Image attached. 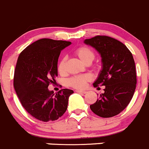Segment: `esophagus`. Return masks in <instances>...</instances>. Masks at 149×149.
<instances>
[{
  "instance_id": "1",
  "label": "esophagus",
  "mask_w": 149,
  "mask_h": 149,
  "mask_svg": "<svg viewBox=\"0 0 149 149\" xmlns=\"http://www.w3.org/2000/svg\"><path fill=\"white\" fill-rule=\"evenodd\" d=\"M76 92L79 93V94H86V91H81V90H76Z\"/></svg>"
}]
</instances>
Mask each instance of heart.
I'll return each instance as SVG.
<instances>
[{
  "label": "heart",
  "instance_id": "obj_1",
  "mask_svg": "<svg viewBox=\"0 0 149 149\" xmlns=\"http://www.w3.org/2000/svg\"><path fill=\"white\" fill-rule=\"evenodd\" d=\"M75 55L85 64H90L94 58V53L90 48L87 47H80L75 50ZM65 58H62L58 64V70L61 74L65 71ZM91 80V77L88 75H81L72 77L69 79L68 84L71 86L76 88H84L86 84Z\"/></svg>",
  "mask_w": 149,
  "mask_h": 149
}]
</instances>
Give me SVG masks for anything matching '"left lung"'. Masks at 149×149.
Here are the masks:
<instances>
[{
	"label": "left lung",
	"mask_w": 149,
	"mask_h": 149,
	"mask_svg": "<svg viewBox=\"0 0 149 149\" xmlns=\"http://www.w3.org/2000/svg\"><path fill=\"white\" fill-rule=\"evenodd\" d=\"M84 42L94 47L102 58V70L93 85L105 86L104 92L90 109L102 118L115 116L128 105L136 90L133 55L123 43L107 36H96Z\"/></svg>",
	"instance_id": "8db88e82"
}]
</instances>
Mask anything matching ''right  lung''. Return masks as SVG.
<instances>
[{"instance_id": "add662e5", "label": "right lung", "mask_w": 149, "mask_h": 149, "mask_svg": "<svg viewBox=\"0 0 149 149\" xmlns=\"http://www.w3.org/2000/svg\"><path fill=\"white\" fill-rule=\"evenodd\" d=\"M70 42L41 39L26 47L18 58L13 86L22 106L36 119L56 120L65 112L73 90L64 88L54 94L48 89L58 76L61 50Z\"/></svg>"}]
</instances>
